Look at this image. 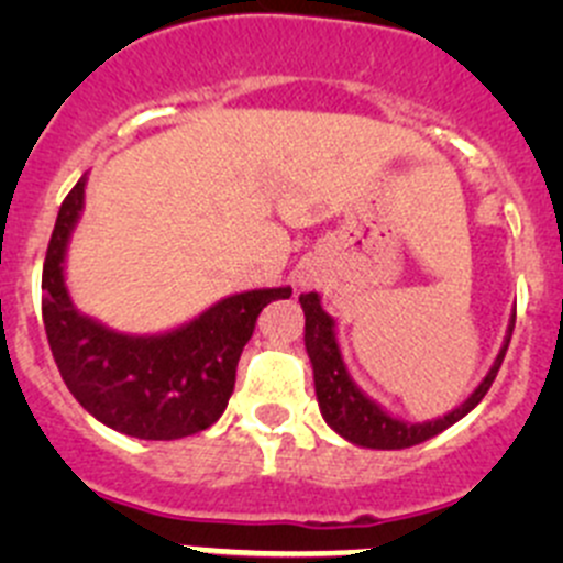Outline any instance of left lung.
Listing matches in <instances>:
<instances>
[{
  "mask_svg": "<svg viewBox=\"0 0 563 563\" xmlns=\"http://www.w3.org/2000/svg\"><path fill=\"white\" fill-rule=\"evenodd\" d=\"M299 302H302L305 310V345H308V356L310 362H313L316 395L323 419L329 422V428L338 430V433L343 435V439H349L351 444L371 446V450H406V446L422 444V441L439 435L441 430L452 428V424H455L457 419H463L471 408L479 406L482 397L487 395V389L496 382L498 367H501L504 356H507L509 340H512L515 329L512 318L507 343H504L496 365L490 367L485 382L474 389V395H471L463 406L455 408L452 413H446V417L433 419V422L406 424L400 422V419L389 417L387 411H382L371 397L362 395V391L356 389V384L351 382L349 373H345L343 360H340L338 340H334V321L321 310L318 294H299Z\"/></svg>",
  "mask_w": 563,
  "mask_h": 563,
  "instance_id": "obj_1",
  "label": "left lung"
}]
</instances>
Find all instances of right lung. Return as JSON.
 I'll return each mask as SVG.
<instances>
[{
	"instance_id": "1",
	"label": "right lung",
	"mask_w": 563,
	"mask_h": 563,
	"mask_svg": "<svg viewBox=\"0 0 563 563\" xmlns=\"http://www.w3.org/2000/svg\"><path fill=\"white\" fill-rule=\"evenodd\" d=\"M84 203V179L56 214L43 264V323L62 382L95 419L124 435L172 441L220 419L258 313L291 288L236 294L161 338H128L73 308L62 261Z\"/></svg>"
}]
</instances>
